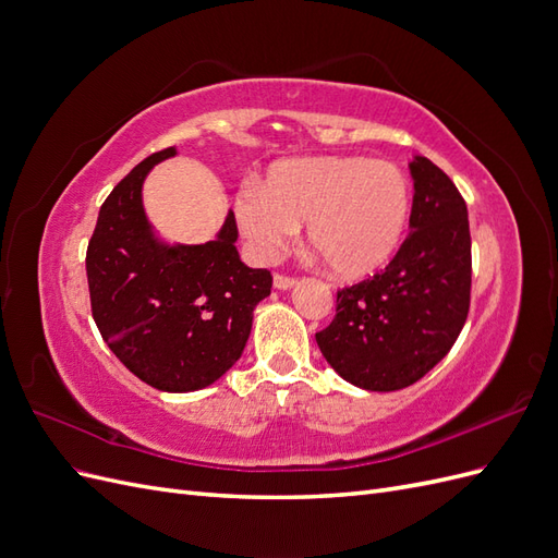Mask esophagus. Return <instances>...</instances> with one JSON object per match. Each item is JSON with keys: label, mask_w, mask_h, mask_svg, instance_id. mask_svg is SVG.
Segmentation results:
<instances>
[{"label": "esophagus", "mask_w": 558, "mask_h": 558, "mask_svg": "<svg viewBox=\"0 0 558 558\" xmlns=\"http://www.w3.org/2000/svg\"><path fill=\"white\" fill-rule=\"evenodd\" d=\"M295 286V277H289V275H275V289L279 291H286V289H293Z\"/></svg>", "instance_id": "1"}]
</instances>
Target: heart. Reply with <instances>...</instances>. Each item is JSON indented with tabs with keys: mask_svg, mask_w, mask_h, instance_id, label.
<instances>
[{
	"mask_svg": "<svg viewBox=\"0 0 558 558\" xmlns=\"http://www.w3.org/2000/svg\"><path fill=\"white\" fill-rule=\"evenodd\" d=\"M410 181L388 160L320 156L277 162L258 193L238 197V221L253 251L272 260L298 226L335 277L377 272L400 244Z\"/></svg>",
	"mask_w": 558,
	"mask_h": 558,
	"instance_id": "b5f03b06",
	"label": "heart"
}]
</instances>
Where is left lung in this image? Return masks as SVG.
Wrapping results in <instances>:
<instances>
[{"label": "left lung", "mask_w": 558, "mask_h": 558, "mask_svg": "<svg viewBox=\"0 0 558 558\" xmlns=\"http://www.w3.org/2000/svg\"><path fill=\"white\" fill-rule=\"evenodd\" d=\"M410 234L381 272L337 291L324 359L353 386L398 391L440 363L470 310L472 253L465 199L428 158L410 165Z\"/></svg>", "instance_id": "obj_1"}]
</instances>
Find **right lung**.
Listing matches in <instances>:
<instances>
[{
	"mask_svg": "<svg viewBox=\"0 0 558 558\" xmlns=\"http://www.w3.org/2000/svg\"><path fill=\"white\" fill-rule=\"evenodd\" d=\"M174 154L162 148L116 183L88 242L86 272L93 318L116 359L158 391L185 393L214 384L242 356L272 275L240 260L234 214L207 244L154 240L142 183Z\"/></svg>",
	"mask_w": 558,
	"mask_h": 558,
	"instance_id": "1",
	"label": "right lung"
}]
</instances>
